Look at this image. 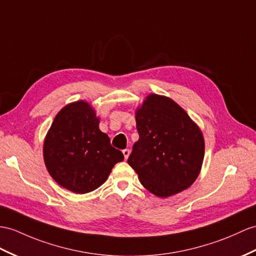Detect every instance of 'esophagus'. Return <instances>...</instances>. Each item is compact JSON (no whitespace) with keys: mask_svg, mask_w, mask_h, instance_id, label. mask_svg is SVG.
<instances>
[{"mask_svg":"<svg viewBox=\"0 0 256 256\" xmlns=\"http://www.w3.org/2000/svg\"><path fill=\"white\" fill-rule=\"evenodd\" d=\"M122 154H124V160H127V158H129V155H130V150H129V148H124V150H122Z\"/></svg>","mask_w":256,"mask_h":256,"instance_id":"esophagus-1","label":"esophagus"}]
</instances>
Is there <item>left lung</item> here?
<instances>
[{
	"mask_svg": "<svg viewBox=\"0 0 256 256\" xmlns=\"http://www.w3.org/2000/svg\"><path fill=\"white\" fill-rule=\"evenodd\" d=\"M139 140L128 158L142 186L167 198L196 182L204 158L200 128L172 98L150 94L136 110Z\"/></svg>",
	"mask_w": 256,
	"mask_h": 256,
	"instance_id": "obj_1",
	"label": "left lung"
}]
</instances>
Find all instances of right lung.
<instances>
[{"label": "right lung", "instance_id": "right-lung-1", "mask_svg": "<svg viewBox=\"0 0 256 256\" xmlns=\"http://www.w3.org/2000/svg\"><path fill=\"white\" fill-rule=\"evenodd\" d=\"M100 118L89 103L66 105L55 116L43 144V158L51 177L63 188L79 194L98 189L122 153L110 146L98 128Z\"/></svg>", "mask_w": 256, "mask_h": 256}]
</instances>
